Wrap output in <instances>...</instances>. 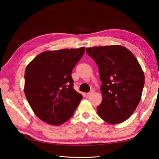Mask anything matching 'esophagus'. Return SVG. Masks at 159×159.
Wrapping results in <instances>:
<instances>
[{"label":"esophagus","instance_id":"obj_1","mask_svg":"<svg viewBox=\"0 0 159 159\" xmlns=\"http://www.w3.org/2000/svg\"><path fill=\"white\" fill-rule=\"evenodd\" d=\"M93 93H94V91H93V90H91V91H89V93H87V95H91V94H93Z\"/></svg>","mask_w":159,"mask_h":159}]
</instances>
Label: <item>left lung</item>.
Segmentation results:
<instances>
[{
	"instance_id": "left-lung-1",
	"label": "left lung",
	"mask_w": 159,
	"mask_h": 159,
	"mask_svg": "<svg viewBox=\"0 0 159 159\" xmlns=\"http://www.w3.org/2000/svg\"><path fill=\"white\" fill-rule=\"evenodd\" d=\"M99 68L102 102L99 116L109 124L126 121L140 102L145 74L133 53L120 45L86 48Z\"/></svg>"
}]
</instances>
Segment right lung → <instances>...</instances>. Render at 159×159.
I'll use <instances>...</instances> for the list:
<instances>
[{
    "label": "right lung",
    "instance_id": "add662e5",
    "mask_svg": "<svg viewBox=\"0 0 159 159\" xmlns=\"http://www.w3.org/2000/svg\"><path fill=\"white\" fill-rule=\"evenodd\" d=\"M85 47L48 50L26 66L24 91L36 116L51 125H61L73 115L83 96L73 88L71 71Z\"/></svg>",
    "mask_w": 159,
    "mask_h": 159
}]
</instances>
